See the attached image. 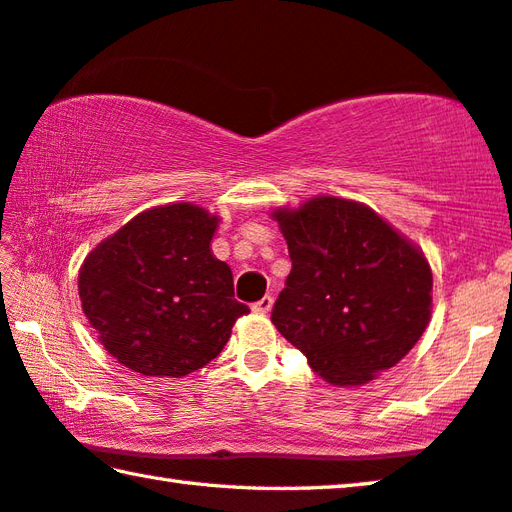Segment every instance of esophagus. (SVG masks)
<instances>
[{
    "label": "esophagus",
    "mask_w": 512,
    "mask_h": 512,
    "mask_svg": "<svg viewBox=\"0 0 512 512\" xmlns=\"http://www.w3.org/2000/svg\"><path fill=\"white\" fill-rule=\"evenodd\" d=\"M273 309V297L271 295H264L262 297V300H257L255 304H253V311L255 313H268V311H271Z\"/></svg>",
    "instance_id": "obj_1"
}]
</instances>
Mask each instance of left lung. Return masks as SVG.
<instances>
[{
    "mask_svg": "<svg viewBox=\"0 0 512 512\" xmlns=\"http://www.w3.org/2000/svg\"><path fill=\"white\" fill-rule=\"evenodd\" d=\"M291 273L277 331L331 385H365L407 356L430 322L432 271L412 241L358 201L275 210Z\"/></svg>",
    "mask_w": 512,
    "mask_h": 512,
    "instance_id": "1",
    "label": "left lung"
}]
</instances>
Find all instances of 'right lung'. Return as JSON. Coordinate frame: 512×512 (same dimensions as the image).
<instances>
[{
	"mask_svg": "<svg viewBox=\"0 0 512 512\" xmlns=\"http://www.w3.org/2000/svg\"><path fill=\"white\" fill-rule=\"evenodd\" d=\"M219 219L192 203L136 215L91 250L78 293L91 327L120 365L181 378L215 360L248 313L232 271L212 255Z\"/></svg>",
	"mask_w": 512,
	"mask_h": 512,
	"instance_id": "obj_1",
	"label": "right lung"
}]
</instances>
